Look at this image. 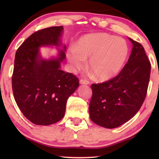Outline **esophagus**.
I'll return each mask as SVG.
<instances>
[{"instance_id": "34e87169", "label": "esophagus", "mask_w": 159, "mask_h": 159, "mask_svg": "<svg viewBox=\"0 0 159 159\" xmlns=\"http://www.w3.org/2000/svg\"><path fill=\"white\" fill-rule=\"evenodd\" d=\"M80 83L81 84H90V82H89L88 80H87L81 79L80 80Z\"/></svg>"}]
</instances>
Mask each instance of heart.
Listing matches in <instances>:
<instances>
[{
    "label": "heart",
    "mask_w": 159,
    "mask_h": 159,
    "mask_svg": "<svg viewBox=\"0 0 159 159\" xmlns=\"http://www.w3.org/2000/svg\"><path fill=\"white\" fill-rule=\"evenodd\" d=\"M128 53L129 45L125 39L106 33H95L82 37L77 48H71L67 53V58L74 71L83 69L89 58L88 68L95 77L106 81L121 71Z\"/></svg>",
    "instance_id": "heart-1"
}]
</instances>
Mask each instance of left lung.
I'll return each mask as SVG.
<instances>
[{
  "mask_svg": "<svg viewBox=\"0 0 159 159\" xmlns=\"http://www.w3.org/2000/svg\"><path fill=\"white\" fill-rule=\"evenodd\" d=\"M129 40L133 47L120 73L108 81L91 85L90 119L108 129L118 127L131 119L146 96L151 63L143 45L129 38Z\"/></svg>",
  "mask_w": 159,
  "mask_h": 159,
  "instance_id": "left-lung-1",
  "label": "left lung"
}]
</instances>
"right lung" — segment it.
I'll use <instances>...</instances> for the list:
<instances>
[{
  "label": "right lung",
  "mask_w": 159,
  "mask_h": 159,
  "mask_svg": "<svg viewBox=\"0 0 159 159\" xmlns=\"http://www.w3.org/2000/svg\"><path fill=\"white\" fill-rule=\"evenodd\" d=\"M63 26L40 30L31 34L15 55L12 89L16 103L26 118L37 125H50L64 116L69 97L79 87L76 76L61 69L66 58L62 49ZM57 47L58 56L43 59L40 48Z\"/></svg>",
  "instance_id": "1"
}]
</instances>
